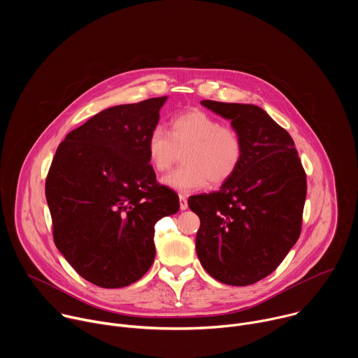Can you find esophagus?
Returning a JSON list of instances; mask_svg holds the SVG:
<instances>
[{
    "instance_id": "esophagus-1",
    "label": "esophagus",
    "mask_w": 358,
    "mask_h": 358,
    "mask_svg": "<svg viewBox=\"0 0 358 358\" xmlns=\"http://www.w3.org/2000/svg\"><path fill=\"white\" fill-rule=\"evenodd\" d=\"M180 210L185 211L188 208V202H187V196L184 194H180Z\"/></svg>"
}]
</instances>
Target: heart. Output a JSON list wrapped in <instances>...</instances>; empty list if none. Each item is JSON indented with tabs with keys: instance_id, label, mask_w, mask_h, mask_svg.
<instances>
[{
	"instance_id": "1",
	"label": "heart",
	"mask_w": 358,
	"mask_h": 358,
	"mask_svg": "<svg viewBox=\"0 0 358 358\" xmlns=\"http://www.w3.org/2000/svg\"><path fill=\"white\" fill-rule=\"evenodd\" d=\"M150 166L156 171L169 170L178 152L184 151V167L171 171L162 182L180 192L198 191L207 185L228 181L238 170L243 143L236 129L202 110H189L173 119L170 134L155 127L145 140Z\"/></svg>"
}]
</instances>
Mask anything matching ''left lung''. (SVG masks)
Segmentation results:
<instances>
[{
	"label": "left lung",
	"instance_id": "obj_1",
	"mask_svg": "<svg viewBox=\"0 0 358 358\" xmlns=\"http://www.w3.org/2000/svg\"><path fill=\"white\" fill-rule=\"evenodd\" d=\"M201 105L231 120L243 152L220 191L188 199L201 221L196 255L218 282L248 286L271 275L299 239L306 174L290 134L259 106L214 100Z\"/></svg>",
	"mask_w": 358,
	"mask_h": 358
}]
</instances>
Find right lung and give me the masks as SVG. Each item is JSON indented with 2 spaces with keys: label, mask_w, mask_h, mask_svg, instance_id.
Segmentation results:
<instances>
[{
  "label": "right lung",
  "mask_w": 358,
  "mask_h": 358,
  "mask_svg": "<svg viewBox=\"0 0 358 358\" xmlns=\"http://www.w3.org/2000/svg\"><path fill=\"white\" fill-rule=\"evenodd\" d=\"M166 101L101 110L65 137L50 164L45 194L55 245L96 286L137 282L156 257V222L178 213V195L157 184L145 150Z\"/></svg>",
  "instance_id": "obj_1"
}]
</instances>
